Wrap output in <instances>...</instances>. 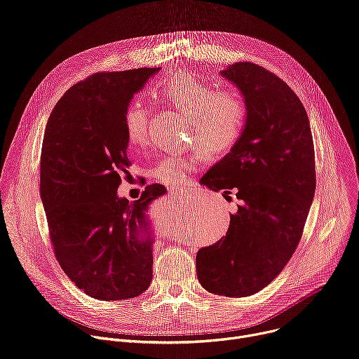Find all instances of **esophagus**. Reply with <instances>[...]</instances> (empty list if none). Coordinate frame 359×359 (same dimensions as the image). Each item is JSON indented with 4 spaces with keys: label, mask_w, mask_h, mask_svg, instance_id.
Here are the masks:
<instances>
[{
    "label": "esophagus",
    "mask_w": 359,
    "mask_h": 359,
    "mask_svg": "<svg viewBox=\"0 0 359 359\" xmlns=\"http://www.w3.org/2000/svg\"><path fill=\"white\" fill-rule=\"evenodd\" d=\"M173 193L176 194V196H184L186 197V191H183V190H177V189H173Z\"/></svg>",
    "instance_id": "1"
}]
</instances>
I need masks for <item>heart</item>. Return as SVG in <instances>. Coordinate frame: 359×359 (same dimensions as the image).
Returning a JSON list of instances; mask_svg holds the SVG:
<instances>
[{
    "label": "heart",
    "mask_w": 359,
    "mask_h": 359,
    "mask_svg": "<svg viewBox=\"0 0 359 359\" xmlns=\"http://www.w3.org/2000/svg\"><path fill=\"white\" fill-rule=\"evenodd\" d=\"M155 97L190 118L191 137L209 156L230 150L241 137L247 125V104L236 89H217L190 72H177L161 81L153 90ZM149 112L139 100H133L125 111L123 129L126 140L133 147L147 142ZM194 158H163L153 169L159 183L183 187Z\"/></svg>",
    "instance_id": "b5f03b06"
}]
</instances>
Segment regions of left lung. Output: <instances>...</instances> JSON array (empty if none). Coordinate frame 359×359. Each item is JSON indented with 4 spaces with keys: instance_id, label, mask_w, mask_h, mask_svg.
I'll return each mask as SVG.
<instances>
[{
    "instance_id": "obj_1",
    "label": "left lung",
    "mask_w": 359,
    "mask_h": 359,
    "mask_svg": "<svg viewBox=\"0 0 359 359\" xmlns=\"http://www.w3.org/2000/svg\"><path fill=\"white\" fill-rule=\"evenodd\" d=\"M222 75L247 104V125L201 183L241 201L224 237L197 251L204 290L247 297L267 287L294 254L316 193V155L309 115L294 90L252 62Z\"/></svg>"
}]
</instances>
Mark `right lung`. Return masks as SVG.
I'll return each instance as SVG.
<instances>
[{
	"mask_svg": "<svg viewBox=\"0 0 359 359\" xmlns=\"http://www.w3.org/2000/svg\"><path fill=\"white\" fill-rule=\"evenodd\" d=\"M156 71L92 74L64 93L45 128L39 193L50 244L69 280L96 299L133 298L151 281L144 213L166 189L149 184L135 201L116 191L130 166L123 115Z\"/></svg>",
	"mask_w": 359,
	"mask_h": 359,
	"instance_id": "obj_1",
	"label": "right lung"
}]
</instances>
